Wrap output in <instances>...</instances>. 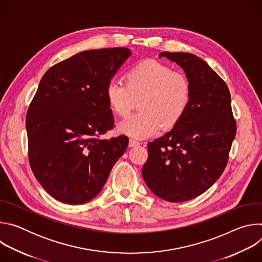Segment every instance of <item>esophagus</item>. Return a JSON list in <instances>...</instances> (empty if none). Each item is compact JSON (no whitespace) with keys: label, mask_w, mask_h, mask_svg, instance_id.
<instances>
[{"label":"esophagus","mask_w":262,"mask_h":262,"mask_svg":"<svg viewBox=\"0 0 262 262\" xmlns=\"http://www.w3.org/2000/svg\"><path fill=\"white\" fill-rule=\"evenodd\" d=\"M138 145H140V142H139V141H136V140H134V139H129V142H128V146H129V147H136V146H138Z\"/></svg>","instance_id":"obj_1"}]
</instances>
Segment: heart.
<instances>
[{"instance_id":"1","label":"heart","mask_w":262,"mask_h":262,"mask_svg":"<svg viewBox=\"0 0 262 262\" xmlns=\"http://www.w3.org/2000/svg\"><path fill=\"white\" fill-rule=\"evenodd\" d=\"M125 84L113 80L105 87L110 108L125 116L140 99V112L118 123V130L137 139L155 135L162 127L175 126L184 116L191 100V84L182 72L157 60L147 59L125 74Z\"/></svg>"}]
</instances>
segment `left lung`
I'll return each mask as SVG.
<instances>
[{
	"label": "left lung",
	"instance_id": "obj_1",
	"mask_svg": "<svg viewBox=\"0 0 262 262\" xmlns=\"http://www.w3.org/2000/svg\"><path fill=\"white\" fill-rule=\"evenodd\" d=\"M191 84V100L181 120L148 143L142 175L150 191L170 202L188 201L207 191L225 169L236 122L226 83L201 58L163 52Z\"/></svg>",
	"mask_w": 262,
	"mask_h": 262
}]
</instances>
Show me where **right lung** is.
I'll use <instances>...</instances> for the list:
<instances>
[{
    "label": "right lung",
    "mask_w": 262,
    "mask_h": 262,
    "mask_svg": "<svg viewBox=\"0 0 262 262\" xmlns=\"http://www.w3.org/2000/svg\"><path fill=\"white\" fill-rule=\"evenodd\" d=\"M130 55L126 48L85 51L40 81L26 117L29 161L42 188L61 202L95 198L126 150V136L97 137L114 126L105 87Z\"/></svg>",
    "instance_id": "obj_1"
}]
</instances>
